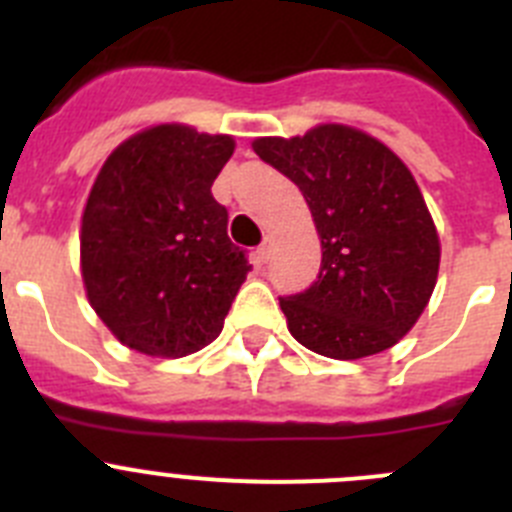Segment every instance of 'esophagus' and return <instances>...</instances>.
<instances>
[{
	"mask_svg": "<svg viewBox=\"0 0 512 512\" xmlns=\"http://www.w3.org/2000/svg\"><path fill=\"white\" fill-rule=\"evenodd\" d=\"M271 248H274V243H271V238H266V241L261 243L256 251H253V259H256V264H266V261L271 259Z\"/></svg>",
	"mask_w": 512,
	"mask_h": 512,
	"instance_id": "34e87169",
	"label": "esophagus"
}]
</instances>
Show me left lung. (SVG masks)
<instances>
[{
  "label": "left lung",
  "instance_id": "1",
  "mask_svg": "<svg viewBox=\"0 0 512 512\" xmlns=\"http://www.w3.org/2000/svg\"><path fill=\"white\" fill-rule=\"evenodd\" d=\"M251 146L300 187L323 248L318 282L279 300L289 333L341 361L395 346L423 315L441 264L408 166L382 140L338 122Z\"/></svg>",
  "mask_w": 512,
  "mask_h": 512
}]
</instances>
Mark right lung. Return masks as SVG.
Segmentation results:
<instances>
[{
	"label": "right lung",
	"mask_w": 512,
	"mask_h": 512,
	"mask_svg": "<svg viewBox=\"0 0 512 512\" xmlns=\"http://www.w3.org/2000/svg\"><path fill=\"white\" fill-rule=\"evenodd\" d=\"M233 151V135L161 122L99 169L81 215V279L122 346L182 359L220 336L251 271L210 192Z\"/></svg>",
	"instance_id": "obj_1"
}]
</instances>
